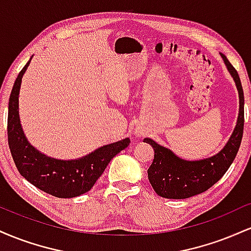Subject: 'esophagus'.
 <instances>
[{
    "instance_id": "esophagus-1",
    "label": "esophagus",
    "mask_w": 251,
    "mask_h": 251,
    "mask_svg": "<svg viewBox=\"0 0 251 251\" xmlns=\"http://www.w3.org/2000/svg\"><path fill=\"white\" fill-rule=\"evenodd\" d=\"M135 134H137L138 137H142V135H143V131H139V129H138V131H135Z\"/></svg>"
}]
</instances>
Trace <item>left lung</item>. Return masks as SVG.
Masks as SVG:
<instances>
[{"label": "left lung", "mask_w": 251, "mask_h": 251, "mask_svg": "<svg viewBox=\"0 0 251 251\" xmlns=\"http://www.w3.org/2000/svg\"><path fill=\"white\" fill-rule=\"evenodd\" d=\"M221 56L234 79L240 99V111L234 132L218 153L200 160L181 159L170 149L159 145L151 138H145L144 143L150 144L154 150L153 162L148 170L149 180L155 194L160 197L184 200L206 191L223 177L237 154L244 126L243 88L237 71L224 54L221 53Z\"/></svg>", "instance_id": "obj_1"}]
</instances>
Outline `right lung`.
<instances>
[{"instance_id": "obj_1", "label": "right lung", "mask_w": 251, "mask_h": 251, "mask_svg": "<svg viewBox=\"0 0 251 251\" xmlns=\"http://www.w3.org/2000/svg\"><path fill=\"white\" fill-rule=\"evenodd\" d=\"M30 60L16 77L8 106V143L14 163L22 177L46 194L77 197L93 188L112 158L127 148L129 138L103 145L77 159H56L36 150L28 142L19 114L20 88Z\"/></svg>"}]
</instances>
